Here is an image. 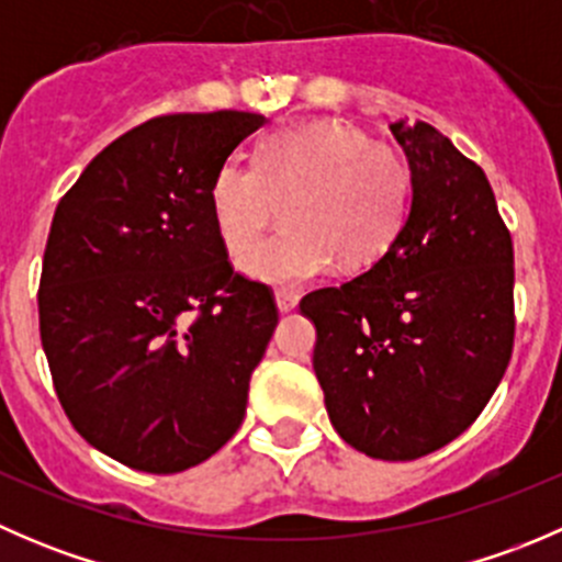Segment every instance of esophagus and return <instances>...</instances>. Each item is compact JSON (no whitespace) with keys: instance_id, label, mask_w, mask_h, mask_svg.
<instances>
[{"instance_id":"obj_1","label":"esophagus","mask_w":562,"mask_h":562,"mask_svg":"<svg viewBox=\"0 0 562 562\" xmlns=\"http://www.w3.org/2000/svg\"><path fill=\"white\" fill-rule=\"evenodd\" d=\"M274 299H277V307H280V313H291V310L299 304L296 291H277Z\"/></svg>"}]
</instances>
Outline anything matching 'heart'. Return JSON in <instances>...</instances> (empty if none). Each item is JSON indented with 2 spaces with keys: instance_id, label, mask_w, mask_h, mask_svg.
I'll list each match as a JSON object with an SVG mask.
<instances>
[{
  "instance_id": "1",
  "label": "heart",
  "mask_w": 562,
  "mask_h": 562,
  "mask_svg": "<svg viewBox=\"0 0 562 562\" xmlns=\"http://www.w3.org/2000/svg\"><path fill=\"white\" fill-rule=\"evenodd\" d=\"M285 228L241 258L249 277L299 285L337 258L359 269L394 245L413 206L405 157L348 122L280 127L252 162L231 157L209 184V209L228 252H245L282 201Z\"/></svg>"
}]
</instances>
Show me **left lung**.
I'll return each mask as SVG.
<instances>
[{"instance_id":"8db88e82","label":"left lung","mask_w":562,"mask_h":562,"mask_svg":"<svg viewBox=\"0 0 562 562\" xmlns=\"http://www.w3.org/2000/svg\"><path fill=\"white\" fill-rule=\"evenodd\" d=\"M413 171L407 223L364 274L302 299L328 418L389 462L459 438L506 375L514 245L484 171L432 124H391Z\"/></svg>"}]
</instances>
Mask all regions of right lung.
Wrapping results in <instances>:
<instances>
[{
    "mask_svg": "<svg viewBox=\"0 0 562 562\" xmlns=\"http://www.w3.org/2000/svg\"><path fill=\"white\" fill-rule=\"evenodd\" d=\"M260 113H168L119 135L61 195L43 255L40 339L67 418L144 473H181L245 422L274 293L234 271L212 176Z\"/></svg>",
    "mask_w": 562,
    "mask_h": 562,
    "instance_id": "obj_1",
    "label": "right lung"
}]
</instances>
